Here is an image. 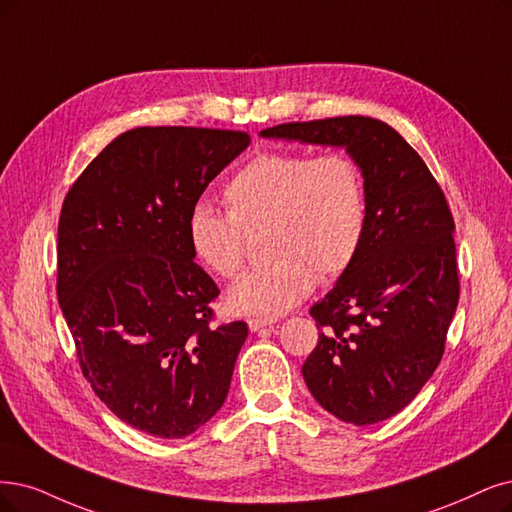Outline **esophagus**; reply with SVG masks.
I'll list each match as a JSON object with an SVG mask.
<instances>
[{"mask_svg": "<svg viewBox=\"0 0 512 512\" xmlns=\"http://www.w3.org/2000/svg\"><path fill=\"white\" fill-rule=\"evenodd\" d=\"M249 323V329L255 333V331H261L263 327H272V320H266V318H249L246 320Z\"/></svg>", "mask_w": 512, "mask_h": 512, "instance_id": "obj_1", "label": "esophagus"}]
</instances>
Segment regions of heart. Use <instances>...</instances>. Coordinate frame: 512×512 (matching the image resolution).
<instances>
[{"label": "heart", "mask_w": 512, "mask_h": 512, "mask_svg": "<svg viewBox=\"0 0 512 512\" xmlns=\"http://www.w3.org/2000/svg\"><path fill=\"white\" fill-rule=\"evenodd\" d=\"M227 215L204 202L187 217V242L202 268L234 278L244 263V236L263 230L261 266L227 293L236 314L278 316L306 299L318 280L342 276L367 232L363 168L346 151H263L223 187Z\"/></svg>", "instance_id": "b5f03b06"}]
</instances>
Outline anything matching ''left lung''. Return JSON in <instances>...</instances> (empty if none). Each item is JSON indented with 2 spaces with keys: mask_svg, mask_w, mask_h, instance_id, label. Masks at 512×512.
Listing matches in <instances>:
<instances>
[{
  "mask_svg": "<svg viewBox=\"0 0 512 512\" xmlns=\"http://www.w3.org/2000/svg\"><path fill=\"white\" fill-rule=\"evenodd\" d=\"M261 137L342 145L361 164V253L312 306L318 344L301 373L335 418L377 424L405 409L439 367L458 308L453 215L428 166L392 126L365 116L289 122Z\"/></svg>",
  "mask_w": 512,
  "mask_h": 512,
  "instance_id": "1",
  "label": "left lung"
}]
</instances>
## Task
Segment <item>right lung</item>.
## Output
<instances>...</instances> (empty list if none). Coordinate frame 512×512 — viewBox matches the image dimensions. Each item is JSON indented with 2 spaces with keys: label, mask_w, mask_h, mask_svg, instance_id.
<instances>
[{
  "label": "right lung",
  "mask_w": 512,
  "mask_h": 512,
  "mask_svg": "<svg viewBox=\"0 0 512 512\" xmlns=\"http://www.w3.org/2000/svg\"><path fill=\"white\" fill-rule=\"evenodd\" d=\"M251 143L242 130L122 132L65 196L56 295L80 369L122 422L183 439L221 409L249 327L213 325L219 287L194 261L187 217Z\"/></svg>",
  "instance_id": "add662e5"
}]
</instances>
